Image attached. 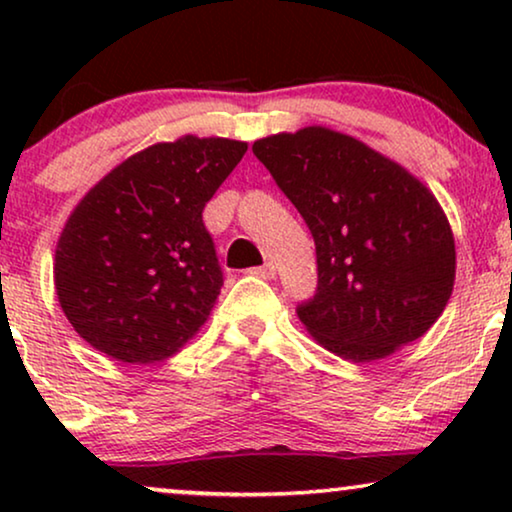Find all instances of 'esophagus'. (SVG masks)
Returning a JSON list of instances; mask_svg holds the SVG:
<instances>
[{
	"label": "esophagus",
	"mask_w": 512,
	"mask_h": 512,
	"mask_svg": "<svg viewBox=\"0 0 512 512\" xmlns=\"http://www.w3.org/2000/svg\"><path fill=\"white\" fill-rule=\"evenodd\" d=\"M249 275H256V277H261V279H272L277 275V270H275V263H263V265H258V268H251L249 270Z\"/></svg>",
	"instance_id": "obj_1"
}]
</instances>
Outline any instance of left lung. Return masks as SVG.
Here are the masks:
<instances>
[{"mask_svg":"<svg viewBox=\"0 0 512 512\" xmlns=\"http://www.w3.org/2000/svg\"><path fill=\"white\" fill-rule=\"evenodd\" d=\"M254 156L303 216L317 247V293L298 319L354 363L422 338L452 296L457 251L422 181L359 139L310 125L258 139Z\"/></svg>","mask_w":512,"mask_h":512,"instance_id":"obj_1","label":"left lung"}]
</instances>
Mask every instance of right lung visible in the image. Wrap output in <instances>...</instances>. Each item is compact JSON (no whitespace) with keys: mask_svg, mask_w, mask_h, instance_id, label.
Listing matches in <instances>:
<instances>
[{"mask_svg":"<svg viewBox=\"0 0 512 512\" xmlns=\"http://www.w3.org/2000/svg\"><path fill=\"white\" fill-rule=\"evenodd\" d=\"M244 153L223 137L153 144L76 205L55 249V291L90 347L139 366L200 331L223 286L202 209Z\"/></svg>","mask_w":512,"mask_h":512,"instance_id":"right-lung-1","label":"right lung"}]
</instances>
